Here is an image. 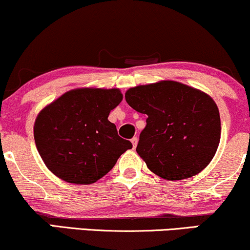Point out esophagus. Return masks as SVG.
<instances>
[{"label":"esophagus","instance_id":"34e87169","mask_svg":"<svg viewBox=\"0 0 250 250\" xmlns=\"http://www.w3.org/2000/svg\"><path fill=\"white\" fill-rule=\"evenodd\" d=\"M131 143H132V146H134V148L137 146V143H138V138L137 137H132L131 138Z\"/></svg>","mask_w":250,"mask_h":250}]
</instances>
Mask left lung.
I'll use <instances>...</instances> for the list:
<instances>
[{"label": "left lung", "mask_w": 250, "mask_h": 250, "mask_svg": "<svg viewBox=\"0 0 250 250\" xmlns=\"http://www.w3.org/2000/svg\"><path fill=\"white\" fill-rule=\"evenodd\" d=\"M128 105L146 114L136 151L165 180L191 178L209 165L220 141L216 103L197 88L174 81L140 85L125 92Z\"/></svg>", "instance_id": "8db88e82"}]
</instances>
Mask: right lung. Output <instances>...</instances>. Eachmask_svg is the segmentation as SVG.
Listing matches in <instances>:
<instances>
[{
    "label": "right lung",
    "instance_id": "1",
    "mask_svg": "<svg viewBox=\"0 0 250 250\" xmlns=\"http://www.w3.org/2000/svg\"><path fill=\"white\" fill-rule=\"evenodd\" d=\"M122 98L119 88H75L41 109L34 141L53 174L75 185L94 183L132 147L108 121Z\"/></svg>",
    "mask_w": 250,
    "mask_h": 250
}]
</instances>
